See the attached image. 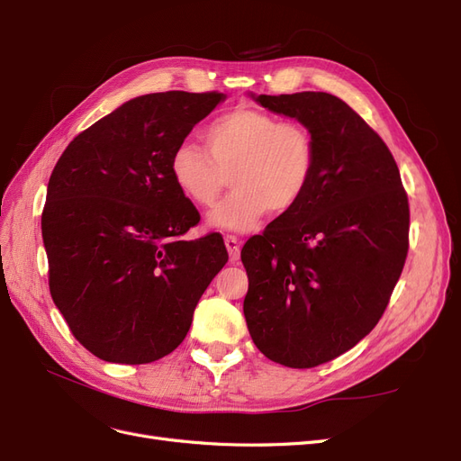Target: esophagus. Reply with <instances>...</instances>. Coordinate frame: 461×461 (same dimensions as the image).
I'll return each instance as SVG.
<instances>
[{
  "mask_svg": "<svg viewBox=\"0 0 461 461\" xmlns=\"http://www.w3.org/2000/svg\"><path fill=\"white\" fill-rule=\"evenodd\" d=\"M226 249H228V254H230V260H237L240 258V252H241V241L240 237L235 235H226Z\"/></svg>",
  "mask_w": 461,
  "mask_h": 461,
  "instance_id": "obj_1",
  "label": "esophagus"
}]
</instances>
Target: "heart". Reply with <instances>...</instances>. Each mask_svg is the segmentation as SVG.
I'll return each instance as SVG.
<instances>
[{"mask_svg": "<svg viewBox=\"0 0 461 461\" xmlns=\"http://www.w3.org/2000/svg\"><path fill=\"white\" fill-rule=\"evenodd\" d=\"M317 167L313 132L257 108H235L204 129V148L180 142L168 159L178 190L199 207H212L231 173L235 192L209 220L233 231L252 230L271 211H293L310 190Z\"/></svg>", "mask_w": 461, "mask_h": 461, "instance_id": "heart-1", "label": "heart"}]
</instances>
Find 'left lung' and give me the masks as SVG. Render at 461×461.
<instances>
[{
  "mask_svg": "<svg viewBox=\"0 0 461 461\" xmlns=\"http://www.w3.org/2000/svg\"><path fill=\"white\" fill-rule=\"evenodd\" d=\"M257 102L313 132L317 167L296 207L245 243L243 312L267 359L313 368L378 325L404 267L411 209L389 148L342 98L305 91Z\"/></svg>",
  "mask_w": 461,
  "mask_h": 461,
  "instance_id": "left-lung-1",
  "label": "left lung"
}]
</instances>
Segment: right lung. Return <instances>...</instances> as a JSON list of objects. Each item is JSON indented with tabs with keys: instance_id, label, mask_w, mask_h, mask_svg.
Returning a JSON list of instances; mask_svg holds the SVG:
<instances>
[{
	"instance_id": "add662e5",
	"label": "right lung",
	"mask_w": 461,
	"mask_h": 461,
	"mask_svg": "<svg viewBox=\"0 0 461 461\" xmlns=\"http://www.w3.org/2000/svg\"><path fill=\"white\" fill-rule=\"evenodd\" d=\"M224 95L132 98L68 144L41 214L49 291L98 359L146 365L175 351L228 262L220 233L182 235L199 211L168 173L173 149Z\"/></svg>"
}]
</instances>
